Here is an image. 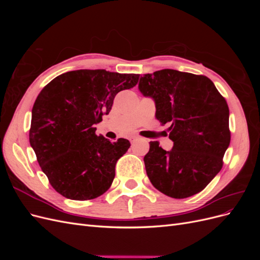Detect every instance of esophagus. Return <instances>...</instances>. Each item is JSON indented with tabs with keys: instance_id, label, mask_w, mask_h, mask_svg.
I'll return each mask as SVG.
<instances>
[{
	"instance_id": "obj_1",
	"label": "esophagus",
	"mask_w": 260,
	"mask_h": 260,
	"mask_svg": "<svg viewBox=\"0 0 260 260\" xmlns=\"http://www.w3.org/2000/svg\"><path fill=\"white\" fill-rule=\"evenodd\" d=\"M139 139H140L139 137H131V138H130V141H131V143H135V142H136V141H137V140H139Z\"/></svg>"
}]
</instances>
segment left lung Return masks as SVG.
I'll list each match as a JSON object with an SVG mask.
<instances>
[{"label":"left lung","instance_id":"obj_1","mask_svg":"<svg viewBox=\"0 0 260 260\" xmlns=\"http://www.w3.org/2000/svg\"><path fill=\"white\" fill-rule=\"evenodd\" d=\"M139 90L155 101L157 120L170 124L174 142L170 151L149 142L144 156L149 181L172 199L198 194L221 170L230 144L226 101L209 78L174 69L141 77Z\"/></svg>","mask_w":260,"mask_h":260}]
</instances>
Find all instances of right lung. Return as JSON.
Here are the masks:
<instances>
[{
	"instance_id": "obj_1",
	"label": "right lung",
	"mask_w": 260,
	"mask_h": 260,
	"mask_svg": "<svg viewBox=\"0 0 260 260\" xmlns=\"http://www.w3.org/2000/svg\"><path fill=\"white\" fill-rule=\"evenodd\" d=\"M138 81L136 74L80 69L57 76L39 93L30 145L51 185L64 198L93 200L112 185L116 162L130 142L112 143L96 136L95 124L111 112L116 94Z\"/></svg>"
}]
</instances>
